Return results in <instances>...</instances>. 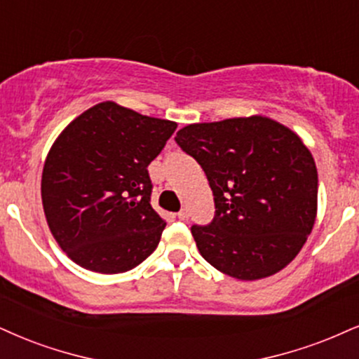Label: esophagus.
Listing matches in <instances>:
<instances>
[{
    "label": "esophagus",
    "mask_w": 359,
    "mask_h": 359,
    "mask_svg": "<svg viewBox=\"0 0 359 359\" xmlns=\"http://www.w3.org/2000/svg\"><path fill=\"white\" fill-rule=\"evenodd\" d=\"M178 218H180L181 221H187V219L189 218V213H188V210H181L180 213H178Z\"/></svg>",
    "instance_id": "obj_1"
}]
</instances>
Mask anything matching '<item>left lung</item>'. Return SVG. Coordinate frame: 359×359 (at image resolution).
Returning a JSON list of instances; mask_svg holds the SVG:
<instances>
[{
    "label": "left lung",
    "mask_w": 359,
    "mask_h": 359,
    "mask_svg": "<svg viewBox=\"0 0 359 359\" xmlns=\"http://www.w3.org/2000/svg\"><path fill=\"white\" fill-rule=\"evenodd\" d=\"M175 141L196 159L213 191L215 218L191 226L203 258L245 281L291 263L318 205L316 165L303 141L264 116L189 125Z\"/></svg>",
    "instance_id": "8db88e82"
}]
</instances>
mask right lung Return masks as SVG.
<instances>
[{
    "label": "right lung",
    "instance_id": "right-lung-1",
    "mask_svg": "<svg viewBox=\"0 0 359 359\" xmlns=\"http://www.w3.org/2000/svg\"><path fill=\"white\" fill-rule=\"evenodd\" d=\"M175 130L113 101L65 128L44 163L41 198L53 236L74 263L125 273L156 250L166 221L151 206L148 165Z\"/></svg>",
    "mask_w": 359,
    "mask_h": 359
}]
</instances>
